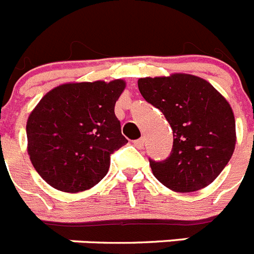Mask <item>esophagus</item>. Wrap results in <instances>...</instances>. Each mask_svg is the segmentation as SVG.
<instances>
[{"label":"esophagus","instance_id":"esophagus-1","mask_svg":"<svg viewBox=\"0 0 254 254\" xmlns=\"http://www.w3.org/2000/svg\"><path fill=\"white\" fill-rule=\"evenodd\" d=\"M143 143H145V138H138V140H134L133 141V145L136 147H137V149H142L143 147Z\"/></svg>","mask_w":254,"mask_h":254}]
</instances>
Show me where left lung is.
I'll list each match as a JSON object with an SVG mask.
<instances>
[{"mask_svg": "<svg viewBox=\"0 0 254 254\" xmlns=\"http://www.w3.org/2000/svg\"><path fill=\"white\" fill-rule=\"evenodd\" d=\"M143 99L158 108L173 129L165 160L150 159L155 178L176 192H193L216 179L235 149L232 108L210 82L187 73L138 80Z\"/></svg>", "mask_w": 254, "mask_h": 254, "instance_id": "left-lung-1", "label": "left lung"}]
</instances>
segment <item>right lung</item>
Returning a JSON list of instances; mask_svg holds the SVG:
<instances>
[{
    "label": "right lung",
    "instance_id": "1",
    "mask_svg": "<svg viewBox=\"0 0 254 254\" xmlns=\"http://www.w3.org/2000/svg\"><path fill=\"white\" fill-rule=\"evenodd\" d=\"M126 82H75L42 98L26 123L28 154L42 178L64 192H81L108 173L111 155L128 142L114 105Z\"/></svg>",
    "mask_w": 254,
    "mask_h": 254
}]
</instances>
